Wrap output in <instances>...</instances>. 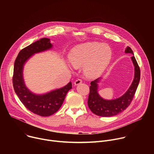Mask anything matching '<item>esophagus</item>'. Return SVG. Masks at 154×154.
I'll use <instances>...</instances> for the list:
<instances>
[{"label":"esophagus","instance_id":"34e87169","mask_svg":"<svg viewBox=\"0 0 154 154\" xmlns=\"http://www.w3.org/2000/svg\"><path fill=\"white\" fill-rule=\"evenodd\" d=\"M82 80L80 79H77V80L74 82V85H78L82 83Z\"/></svg>","mask_w":154,"mask_h":154}]
</instances>
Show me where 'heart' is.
<instances>
[{
  "label": "heart",
  "mask_w": 154,
  "mask_h": 154,
  "mask_svg": "<svg viewBox=\"0 0 154 154\" xmlns=\"http://www.w3.org/2000/svg\"><path fill=\"white\" fill-rule=\"evenodd\" d=\"M112 55L111 48L104 44L86 42L74 48L69 55L74 68L85 65L84 71L87 76H99L105 69Z\"/></svg>",
  "instance_id": "1"
}]
</instances>
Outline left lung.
Wrapping results in <instances>:
<instances>
[{"mask_svg": "<svg viewBox=\"0 0 154 154\" xmlns=\"http://www.w3.org/2000/svg\"><path fill=\"white\" fill-rule=\"evenodd\" d=\"M125 52L134 55L133 51L130 47L126 48ZM131 58L135 66L134 79L127 91L121 97L111 100H104L97 93V83L99 79L91 82L88 105L94 114L102 117L113 116L122 112L131 103L140 80V69L138 63L134 55Z\"/></svg>", "mask_w": 154, "mask_h": 154, "instance_id": "left-lung-1", "label": "left lung"}]
</instances>
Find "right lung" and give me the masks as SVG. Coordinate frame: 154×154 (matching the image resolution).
I'll return each mask as SVG.
<instances>
[{
	"label": "right lung",
	"mask_w": 154,
	"mask_h": 154,
	"mask_svg": "<svg viewBox=\"0 0 154 154\" xmlns=\"http://www.w3.org/2000/svg\"><path fill=\"white\" fill-rule=\"evenodd\" d=\"M52 46L49 39L41 38L22 49L14 64L13 85L16 94L29 111L41 116H49L56 113L62 105L67 93L72 88V83L69 82L60 89L46 94L36 95L32 93L25 86L23 77L24 63L33 54L48 50Z\"/></svg>",
	"instance_id": "obj_1"
}]
</instances>
